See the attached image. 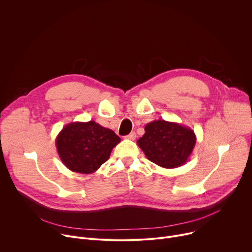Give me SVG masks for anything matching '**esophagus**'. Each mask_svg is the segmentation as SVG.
<instances>
[{"instance_id":"obj_1","label":"esophagus","mask_w":252,"mask_h":252,"mask_svg":"<svg viewBox=\"0 0 252 252\" xmlns=\"http://www.w3.org/2000/svg\"><path fill=\"white\" fill-rule=\"evenodd\" d=\"M136 138H137V135H136L135 131H131L130 133H128L127 136H126V139H128V140H131V141H133Z\"/></svg>"}]
</instances>
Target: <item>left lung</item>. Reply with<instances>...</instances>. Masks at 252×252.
Listing matches in <instances>:
<instances>
[{"instance_id": "obj_1", "label": "left lung", "mask_w": 252, "mask_h": 252, "mask_svg": "<svg viewBox=\"0 0 252 252\" xmlns=\"http://www.w3.org/2000/svg\"><path fill=\"white\" fill-rule=\"evenodd\" d=\"M195 142V133L189 126L158 120L146 125L137 143L151 162L172 169L186 164Z\"/></svg>"}]
</instances>
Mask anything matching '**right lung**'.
Instances as JSON below:
<instances>
[{
	"label": "right lung",
	"instance_id": "obj_1",
	"mask_svg": "<svg viewBox=\"0 0 252 252\" xmlns=\"http://www.w3.org/2000/svg\"><path fill=\"white\" fill-rule=\"evenodd\" d=\"M121 138L94 121L71 123L63 127L56 139L58 154L66 168L90 174L109 159Z\"/></svg>",
	"mask_w": 252,
	"mask_h": 252
}]
</instances>
